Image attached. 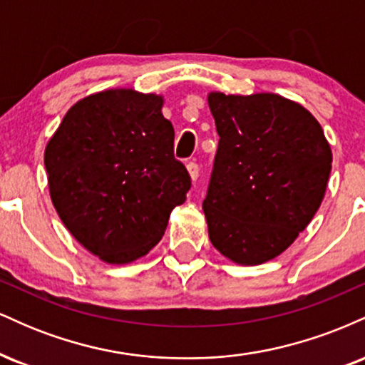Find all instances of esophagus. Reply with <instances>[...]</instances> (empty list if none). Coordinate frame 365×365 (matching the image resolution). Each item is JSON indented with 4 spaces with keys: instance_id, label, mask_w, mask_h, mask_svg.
<instances>
[{
    "instance_id": "obj_1",
    "label": "esophagus",
    "mask_w": 365,
    "mask_h": 365,
    "mask_svg": "<svg viewBox=\"0 0 365 365\" xmlns=\"http://www.w3.org/2000/svg\"><path fill=\"white\" fill-rule=\"evenodd\" d=\"M187 171H188V175H190L192 182H197V178H199V166H197L195 163H188Z\"/></svg>"
}]
</instances>
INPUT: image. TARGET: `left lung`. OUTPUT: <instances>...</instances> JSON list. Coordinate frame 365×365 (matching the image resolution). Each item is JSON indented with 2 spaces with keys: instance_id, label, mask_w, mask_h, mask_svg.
<instances>
[{
  "instance_id": "left-lung-1",
  "label": "left lung",
  "mask_w": 365,
  "mask_h": 365,
  "mask_svg": "<svg viewBox=\"0 0 365 365\" xmlns=\"http://www.w3.org/2000/svg\"><path fill=\"white\" fill-rule=\"evenodd\" d=\"M220 135L202 202L209 240L242 266L278 257L324 199L333 163L319 121L302 104L259 92H209Z\"/></svg>"
}]
</instances>
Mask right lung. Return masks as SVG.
Listing matches in <instances>:
<instances>
[{
	"label": "right lung",
	"instance_id": "obj_1",
	"mask_svg": "<svg viewBox=\"0 0 365 365\" xmlns=\"http://www.w3.org/2000/svg\"><path fill=\"white\" fill-rule=\"evenodd\" d=\"M163 96L108 89L66 111L48 140L51 202L78 244L108 264L149 254L190 177L173 156L175 130Z\"/></svg>",
	"mask_w": 365,
	"mask_h": 365
}]
</instances>
